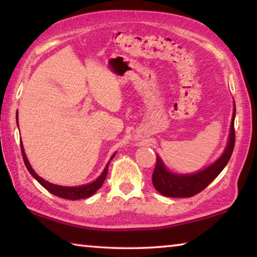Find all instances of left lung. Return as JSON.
<instances>
[{
  "instance_id": "8db88e82",
  "label": "left lung",
  "mask_w": 257,
  "mask_h": 257,
  "mask_svg": "<svg viewBox=\"0 0 257 257\" xmlns=\"http://www.w3.org/2000/svg\"><path fill=\"white\" fill-rule=\"evenodd\" d=\"M234 115H236V105L233 108V114L230 125V135L227 147L222 155L214 163L208 165L204 170L190 175H177L169 171L158 155H156V164L152 175L154 188L168 197H191L201 193L215 178L220 175L225 165L229 162L234 147Z\"/></svg>"
}]
</instances>
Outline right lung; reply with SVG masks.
Segmentation results:
<instances>
[{
  "instance_id": "obj_1",
  "label": "right lung",
  "mask_w": 257,
  "mask_h": 257,
  "mask_svg": "<svg viewBox=\"0 0 257 257\" xmlns=\"http://www.w3.org/2000/svg\"><path fill=\"white\" fill-rule=\"evenodd\" d=\"M17 122H18V113H17ZM20 146H21V154H23V159H24V162L26 164V168H27V170L30 172V175H32L35 179H36L40 184L44 187L45 189H47L52 193L55 196L61 197V198H66V199H72V201H76V199H81V198H87V197H90L93 194L96 193V191L101 188L104 180H105L106 175H107V168H108V162L106 164L105 169H104V171L102 172V175L99 176L96 180L90 182V184H87V185H82V186H78V187H64V186H58V185H53V184H50L49 181H45L43 178H41L40 176L37 175L36 172L33 170L32 165L29 164L28 162V159L27 156L25 154V151H24V146H23V143L20 142ZM115 154L112 155L111 160L114 158Z\"/></svg>"
}]
</instances>
